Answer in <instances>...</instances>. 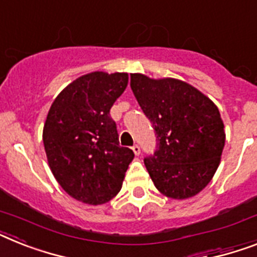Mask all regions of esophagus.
<instances>
[{
  "mask_svg": "<svg viewBox=\"0 0 257 257\" xmlns=\"http://www.w3.org/2000/svg\"><path fill=\"white\" fill-rule=\"evenodd\" d=\"M132 150H133V153H135L136 155H140V153H141V148H140L139 145H135V146H133Z\"/></svg>",
  "mask_w": 257,
  "mask_h": 257,
  "instance_id": "esophagus-1",
  "label": "esophagus"
}]
</instances>
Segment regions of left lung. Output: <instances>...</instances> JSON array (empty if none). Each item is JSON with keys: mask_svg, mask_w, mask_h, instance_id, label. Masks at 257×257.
Wrapping results in <instances>:
<instances>
[{"mask_svg": "<svg viewBox=\"0 0 257 257\" xmlns=\"http://www.w3.org/2000/svg\"><path fill=\"white\" fill-rule=\"evenodd\" d=\"M131 87L158 140L144 159L161 193L184 200L197 195L218 169L225 131L217 105L197 88L175 78L131 74Z\"/></svg>", "mask_w": 257, "mask_h": 257, "instance_id": "8db88e82", "label": "left lung"}]
</instances>
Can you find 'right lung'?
I'll list each match as a JSON object with an SVG mask.
<instances>
[{"label":"right lung","mask_w":257,"mask_h":257,"mask_svg":"<svg viewBox=\"0 0 257 257\" xmlns=\"http://www.w3.org/2000/svg\"><path fill=\"white\" fill-rule=\"evenodd\" d=\"M126 85V73H88L60 92L47 115L43 142L52 174L68 195L85 204L115 197L135 158L118 144L109 116Z\"/></svg>","instance_id":"obj_1"}]
</instances>
